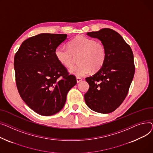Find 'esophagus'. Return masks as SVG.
<instances>
[{
  "label": "esophagus",
  "mask_w": 153,
  "mask_h": 153,
  "mask_svg": "<svg viewBox=\"0 0 153 153\" xmlns=\"http://www.w3.org/2000/svg\"><path fill=\"white\" fill-rule=\"evenodd\" d=\"M76 79V82H77V83H79L80 82H82V78H78V77H77Z\"/></svg>",
  "instance_id": "esophagus-1"
}]
</instances>
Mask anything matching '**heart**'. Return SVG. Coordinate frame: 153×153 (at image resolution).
Segmentation results:
<instances>
[{"label":"heart","mask_w":153,"mask_h":153,"mask_svg":"<svg viewBox=\"0 0 153 153\" xmlns=\"http://www.w3.org/2000/svg\"><path fill=\"white\" fill-rule=\"evenodd\" d=\"M55 56L60 64L65 68L72 67L75 57L78 56V65L70 70V74L82 77L93 71L100 70L106 58V51L101 42L83 35H79L68 43V49L58 46Z\"/></svg>","instance_id":"obj_1"}]
</instances>
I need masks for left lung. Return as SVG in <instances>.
Masks as SVG:
<instances>
[{
  "mask_svg": "<svg viewBox=\"0 0 153 153\" xmlns=\"http://www.w3.org/2000/svg\"><path fill=\"white\" fill-rule=\"evenodd\" d=\"M86 34L101 41L106 58L94 75L86 78L89 88L85 101L95 112L111 113L118 108L128 94L135 70L133 52L121 35L112 29L102 28Z\"/></svg>",
  "mask_w": 153,
  "mask_h": 153,
  "instance_id": "obj_1",
  "label": "left lung"
}]
</instances>
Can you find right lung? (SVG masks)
I'll return each mask as SVG.
<instances>
[{
  "instance_id": "1",
  "label": "right lung",
  "mask_w": 153,
  "mask_h": 153,
  "mask_svg": "<svg viewBox=\"0 0 153 153\" xmlns=\"http://www.w3.org/2000/svg\"><path fill=\"white\" fill-rule=\"evenodd\" d=\"M67 37L65 34L42 33L23 41L15 53L14 68L18 91L35 112L49 116L64 107L67 94L76 84L55 56Z\"/></svg>"
}]
</instances>
